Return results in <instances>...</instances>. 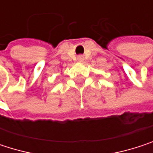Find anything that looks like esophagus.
I'll use <instances>...</instances> for the list:
<instances>
[{"instance_id":"1","label":"esophagus","mask_w":153,"mask_h":153,"mask_svg":"<svg viewBox=\"0 0 153 153\" xmlns=\"http://www.w3.org/2000/svg\"><path fill=\"white\" fill-rule=\"evenodd\" d=\"M78 61L79 62H82L83 60H84V57H83V56H78Z\"/></svg>"}]
</instances>
